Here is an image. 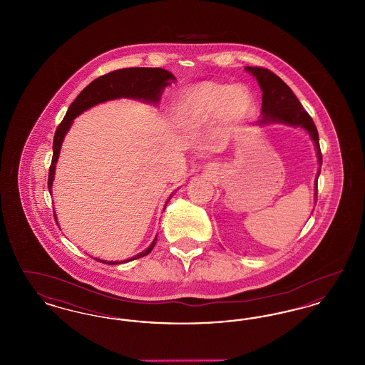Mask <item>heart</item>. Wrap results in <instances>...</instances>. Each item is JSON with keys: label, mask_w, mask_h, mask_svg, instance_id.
Returning a JSON list of instances; mask_svg holds the SVG:
<instances>
[{"label": "heart", "mask_w": 365, "mask_h": 365, "mask_svg": "<svg viewBox=\"0 0 365 365\" xmlns=\"http://www.w3.org/2000/svg\"><path fill=\"white\" fill-rule=\"evenodd\" d=\"M255 112V98L247 87L201 82L186 88L176 101V115L185 125H204L217 118L223 133H230Z\"/></svg>", "instance_id": "heart-1"}]
</instances>
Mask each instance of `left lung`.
I'll use <instances>...</instances> for the list:
<instances>
[{"label": "left lung", "mask_w": 365, "mask_h": 365, "mask_svg": "<svg viewBox=\"0 0 365 365\" xmlns=\"http://www.w3.org/2000/svg\"><path fill=\"white\" fill-rule=\"evenodd\" d=\"M245 70L250 72L259 82L261 91H262V105H261V118L257 122L259 125L272 124V123H283L287 125L301 127L308 131L309 137L312 138L316 146V155L319 165H322L323 156L320 152L319 143V134L316 125L313 123L309 113L302 108L298 98L295 97L293 90L287 86L278 75L262 67H245ZM320 175V170L316 175V185H314V202L317 200V178Z\"/></svg>", "instance_id": "8db88e82"}]
</instances>
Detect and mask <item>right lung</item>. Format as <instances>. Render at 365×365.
I'll return each mask as SVG.
<instances>
[{"instance_id": "obj_1", "label": "right lung", "mask_w": 365, "mask_h": 365, "mask_svg": "<svg viewBox=\"0 0 365 365\" xmlns=\"http://www.w3.org/2000/svg\"><path fill=\"white\" fill-rule=\"evenodd\" d=\"M175 79L176 78L170 71L163 70V68L135 67V68L112 71L106 75L97 78L88 86L85 87L81 91V94L73 100V103L70 105L63 122L58 124V127L56 130L54 139H53L52 164L49 168V179H48L49 192H52L56 163L58 160L63 140L76 116H79L81 113H83L85 110L94 105L101 104V103L110 101V100H116V98H134V100H140V101H145L149 104L157 105L160 101L161 94H163V90L171 82H174ZM170 200H171V197L167 200V202ZM165 207H167V204H165ZM54 217H56V213H54ZM157 235L146 250L140 252L139 255L128 259V260L105 261L100 260V259H96V260L104 262V264H109V265L137 260V259L149 255L152 252V249L155 247Z\"/></svg>"}]
</instances>
